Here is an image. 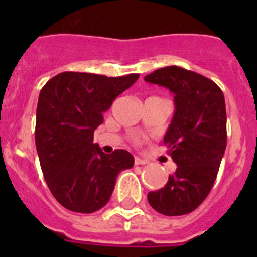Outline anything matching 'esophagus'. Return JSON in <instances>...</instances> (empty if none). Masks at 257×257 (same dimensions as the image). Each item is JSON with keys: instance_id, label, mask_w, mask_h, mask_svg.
Here are the masks:
<instances>
[{"instance_id": "esophagus-1", "label": "esophagus", "mask_w": 257, "mask_h": 257, "mask_svg": "<svg viewBox=\"0 0 257 257\" xmlns=\"http://www.w3.org/2000/svg\"><path fill=\"white\" fill-rule=\"evenodd\" d=\"M147 161L145 160H140V158H138V157H136L135 158V165H147Z\"/></svg>"}]
</instances>
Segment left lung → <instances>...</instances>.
Segmentation results:
<instances>
[{"label":"left lung","instance_id":"8db88e82","mask_svg":"<svg viewBox=\"0 0 257 257\" xmlns=\"http://www.w3.org/2000/svg\"><path fill=\"white\" fill-rule=\"evenodd\" d=\"M144 79L175 95V113L163 143L178 165L165 187L148 193V202L166 216L187 215L211 192L225 152L224 94L207 77L176 65L154 70Z\"/></svg>","mask_w":257,"mask_h":257}]
</instances>
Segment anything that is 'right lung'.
<instances>
[{
  "label": "right lung",
  "mask_w": 257,
  "mask_h": 257,
  "mask_svg": "<svg viewBox=\"0 0 257 257\" xmlns=\"http://www.w3.org/2000/svg\"><path fill=\"white\" fill-rule=\"evenodd\" d=\"M138 78L135 73L106 77L63 72L41 90L36 148L50 192L67 210H100L112 196L118 174L134 166L127 151L105 154L92 140L103 113Z\"/></svg>",
  "instance_id": "obj_1"
}]
</instances>
